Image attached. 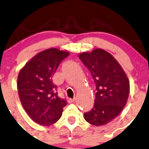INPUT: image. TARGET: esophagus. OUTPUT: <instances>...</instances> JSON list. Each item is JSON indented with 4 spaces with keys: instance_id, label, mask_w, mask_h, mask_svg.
Wrapping results in <instances>:
<instances>
[{
    "instance_id": "esophagus-1",
    "label": "esophagus",
    "mask_w": 149,
    "mask_h": 149,
    "mask_svg": "<svg viewBox=\"0 0 149 149\" xmlns=\"http://www.w3.org/2000/svg\"><path fill=\"white\" fill-rule=\"evenodd\" d=\"M75 100H76V98H75V97H74V98H68V101L69 103H73V101H75Z\"/></svg>"
}]
</instances>
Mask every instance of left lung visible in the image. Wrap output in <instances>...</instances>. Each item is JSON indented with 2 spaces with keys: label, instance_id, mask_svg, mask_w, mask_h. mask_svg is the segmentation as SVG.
Listing matches in <instances>:
<instances>
[{
  "label": "left lung",
  "instance_id": "left-lung-1",
  "mask_svg": "<svg viewBox=\"0 0 149 149\" xmlns=\"http://www.w3.org/2000/svg\"><path fill=\"white\" fill-rule=\"evenodd\" d=\"M79 58L90 71L95 84L93 108L84 118L94 126H103L120 113L127 102L129 81L118 61L101 48L82 53Z\"/></svg>",
  "mask_w": 149,
  "mask_h": 149
}]
</instances>
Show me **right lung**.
<instances>
[{
    "label": "right lung",
    "instance_id": "right-lung-1",
    "mask_svg": "<svg viewBox=\"0 0 149 149\" xmlns=\"http://www.w3.org/2000/svg\"><path fill=\"white\" fill-rule=\"evenodd\" d=\"M69 53L50 48L38 54L20 71L18 95L23 109L31 118L43 126L56 123L61 117L65 99L58 95L53 76Z\"/></svg>",
    "mask_w": 149,
    "mask_h": 149
}]
</instances>
